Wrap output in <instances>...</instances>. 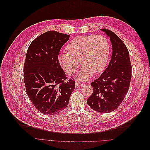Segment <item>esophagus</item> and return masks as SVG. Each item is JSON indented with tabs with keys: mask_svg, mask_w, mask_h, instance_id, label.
Returning a JSON list of instances; mask_svg holds the SVG:
<instances>
[{
	"mask_svg": "<svg viewBox=\"0 0 150 150\" xmlns=\"http://www.w3.org/2000/svg\"><path fill=\"white\" fill-rule=\"evenodd\" d=\"M82 86H83V83L80 82V81H76V88H78Z\"/></svg>",
	"mask_w": 150,
	"mask_h": 150,
	"instance_id": "1",
	"label": "esophagus"
}]
</instances>
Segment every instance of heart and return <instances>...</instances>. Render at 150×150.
I'll return each instance as SVG.
<instances>
[{
  "label": "heart",
  "instance_id": "heart-1",
  "mask_svg": "<svg viewBox=\"0 0 150 150\" xmlns=\"http://www.w3.org/2000/svg\"><path fill=\"white\" fill-rule=\"evenodd\" d=\"M68 52L59 55V61L67 73L72 75L80 61L83 67L78 78L87 80L94 73L99 74L105 68L110 52L108 39L103 35H86L74 38L68 44Z\"/></svg>",
  "mask_w": 150,
  "mask_h": 150
}]
</instances>
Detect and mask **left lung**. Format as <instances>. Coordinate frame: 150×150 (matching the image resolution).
<instances>
[{
	"instance_id": "1",
	"label": "left lung",
	"mask_w": 150,
	"mask_h": 150,
	"mask_svg": "<svg viewBox=\"0 0 150 150\" xmlns=\"http://www.w3.org/2000/svg\"><path fill=\"white\" fill-rule=\"evenodd\" d=\"M101 30L110 38L112 57L105 71L91 83L93 93L87 99V103L94 111L108 113L119 107L128 91L131 64L128 50L121 39L110 30Z\"/></svg>"
}]
</instances>
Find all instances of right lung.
I'll return each mask as SVG.
<instances>
[{"label": "right lung", "instance_id": "1", "mask_svg": "<svg viewBox=\"0 0 150 150\" xmlns=\"http://www.w3.org/2000/svg\"><path fill=\"white\" fill-rule=\"evenodd\" d=\"M69 35L46 32L30 44L24 64L26 93L35 108L43 114H57L67 107L75 81L67 78L58 59Z\"/></svg>", "mask_w": 150, "mask_h": 150}]
</instances>
